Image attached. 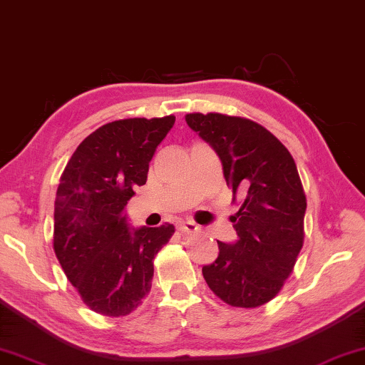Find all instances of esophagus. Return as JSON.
Returning a JSON list of instances; mask_svg holds the SVG:
<instances>
[{
	"label": "esophagus",
	"mask_w": 365,
	"mask_h": 365,
	"mask_svg": "<svg viewBox=\"0 0 365 365\" xmlns=\"http://www.w3.org/2000/svg\"><path fill=\"white\" fill-rule=\"evenodd\" d=\"M178 230L184 232V234H191V232L197 230V225L194 224L191 220H179L178 222Z\"/></svg>",
	"instance_id": "esophagus-1"
}]
</instances>
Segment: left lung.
<instances>
[{"mask_svg": "<svg viewBox=\"0 0 365 365\" xmlns=\"http://www.w3.org/2000/svg\"><path fill=\"white\" fill-rule=\"evenodd\" d=\"M186 123L217 153L227 186L244 200L232 217L239 239L217 242V258L202 267L205 283L227 304L257 308L277 297L303 247L306 195L297 165L252 120L187 113Z\"/></svg>", "mask_w": 365, "mask_h": 365, "instance_id": "1", "label": "left lung"}]
</instances>
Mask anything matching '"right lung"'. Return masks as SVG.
Segmentation results:
<instances>
[{"label": "right lung", "mask_w": 365, "mask_h": 365, "mask_svg": "<svg viewBox=\"0 0 365 365\" xmlns=\"http://www.w3.org/2000/svg\"><path fill=\"white\" fill-rule=\"evenodd\" d=\"M176 117L126 118L87 136L68 160L54 202V252L82 301L103 316L130 314L151 289L153 258L174 225L128 224L125 207Z\"/></svg>", "instance_id": "right-lung-1"}]
</instances>
